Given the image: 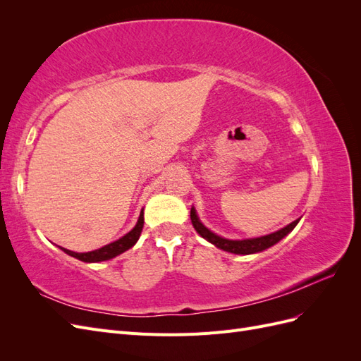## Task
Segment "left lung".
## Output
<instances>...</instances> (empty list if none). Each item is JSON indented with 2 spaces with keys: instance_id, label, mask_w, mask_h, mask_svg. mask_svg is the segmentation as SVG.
Returning a JSON list of instances; mask_svg holds the SVG:
<instances>
[{
  "instance_id": "8db88e82",
  "label": "left lung",
  "mask_w": 361,
  "mask_h": 361,
  "mask_svg": "<svg viewBox=\"0 0 361 361\" xmlns=\"http://www.w3.org/2000/svg\"><path fill=\"white\" fill-rule=\"evenodd\" d=\"M298 221L300 218L288 224L286 227L280 228V231L265 236L248 238V239H227L211 232L209 228L200 221L197 212H195V207L194 206L191 207V223L195 228V232H197L202 238H204L206 241L214 244L216 248L224 250L227 253H233V255H255V253H260V251H264L272 245H276L279 241H281L283 238L293 231L295 226L298 224Z\"/></svg>"
}]
</instances>
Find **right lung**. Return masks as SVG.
<instances>
[{"label":"right lung","instance_id":"add662e5","mask_svg":"<svg viewBox=\"0 0 361 361\" xmlns=\"http://www.w3.org/2000/svg\"><path fill=\"white\" fill-rule=\"evenodd\" d=\"M143 224H145V214H143V209H141L140 212V216H138V221L135 224V227L133 228V231L128 232L125 236H122L120 239H117V241L114 243H110L104 245L102 248H97V250H93V251H89V253H76V251H71L68 248H63L60 247L64 253L78 259V260H82V262H87V264H94V262H102V260H110L118 255L125 253L126 250L133 248L135 245V243L138 241V238L141 235V231H143Z\"/></svg>","mask_w":361,"mask_h":361}]
</instances>
